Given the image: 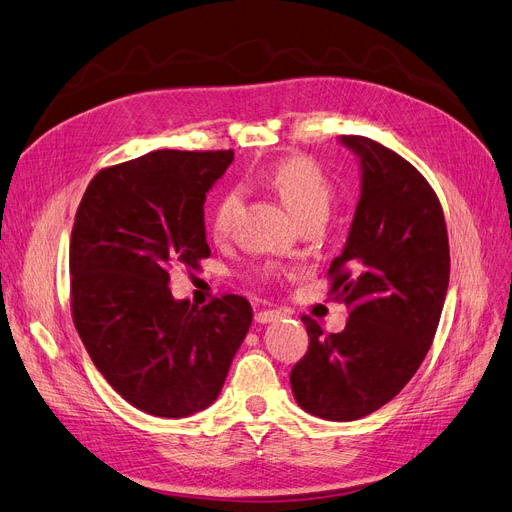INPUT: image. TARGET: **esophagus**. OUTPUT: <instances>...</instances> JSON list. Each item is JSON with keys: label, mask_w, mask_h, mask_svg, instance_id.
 I'll use <instances>...</instances> for the list:
<instances>
[{"label": "esophagus", "mask_w": 512, "mask_h": 512, "mask_svg": "<svg viewBox=\"0 0 512 512\" xmlns=\"http://www.w3.org/2000/svg\"><path fill=\"white\" fill-rule=\"evenodd\" d=\"M280 318H282V314L278 309H263V311H257V314H255V322H259V324H270V322H276Z\"/></svg>", "instance_id": "34e87169"}]
</instances>
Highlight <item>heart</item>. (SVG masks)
Listing matches in <instances>:
<instances>
[{
    "label": "heart",
    "mask_w": 512,
    "mask_h": 512,
    "mask_svg": "<svg viewBox=\"0 0 512 512\" xmlns=\"http://www.w3.org/2000/svg\"><path fill=\"white\" fill-rule=\"evenodd\" d=\"M263 182L276 192L299 226L309 219L324 221L330 211L332 198H335V192H332V186L322 169L305 157H286L274 163L263 173ZM238 209V190H230L219 198L211 219V230L217 238H224L230 232ZM274 272V268H263L261 276H274Z\"/></svg>",
    "instance_id": "b5f03b06"
}]
</instances>
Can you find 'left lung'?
Segmentation results:
<instances>
[{
    "instance_id": "obj_1",
    "label": "left lung",
    "mask_w": 512,
    "mask_h": 512,
    "mask_svg": "<svg viewBox=\"0 0 512 512\" xmlns=\"http://www.w3.org/2000/svg\"><path fill=\"white\" fill-rule=\"evenodd\" d=\"M339 140L362 169L347 242L328 270L349 320L324 335L301 318L309 349L291 387L305 412L347 422L391 402L425 360L448 293L450 244L439 198L416 167L370 138Z\"/></svg>"
}]
</instances>
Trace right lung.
Returning <instances> with one entry per match:
<instances>
[{
  "instance_id": "add662e5",
  "label": "right lung",
  "mask_w": 512,
  "mask_h": 512,
  "mask_svg": "<svg viewBox=\"0 0 512 512\" xmlns=\"http://www.w3.org/2000/svg\"><path fill=\"white\" fill-rule=\"evenodd\" d=\"M232 150H154L87 186L71 234V309L94 366L125 402L184 418L211 406L253 322L224 295L196 307L171 295L169 268L211 255L205 201Z\"/></svg>"
}]
</instances>
